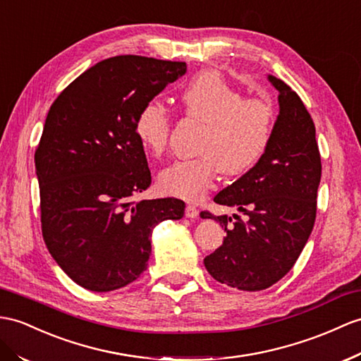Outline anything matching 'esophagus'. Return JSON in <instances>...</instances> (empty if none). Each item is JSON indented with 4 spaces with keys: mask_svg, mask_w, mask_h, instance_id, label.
I'll list each match as a JSON object with an SVG mask.
<instances>
[{
    "mask_svg": "<svg viewBox=\"0 0 361 361\" xmlns=\"http://www.w3.org/2000/svg\"><path fill=\"white\" fill-rule=\"evenodd\" d=\"M185 216L190 219H195L199 216V209L195 205H187L185 208Z\"/></svg>",
    "mask_w": 361,
    "mask_h": 361,
    "instance_id": "34e87169",
    "label": "esophagus"
}]
</instances>
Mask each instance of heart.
I'll return each mask as SVG.
<instances>
[{"instance_id":"obj_1","label":"heart","mask_w":361,"mask_h":361,"mask_svg":"<svg viewBox=\"0 0 361 361\" xmlns=\"http://www.w3.org/2000/svg\"><path fill=\"white\" fill-rule=\"evenodd\" d=\"M187 118L205 124L197 144L199 157L178 161L157 176L165 195L196 202L216 185L219 173L239 178L256 166L271 144L276 109L263 98H245L219 72H202L180 92ZM171 131V116L159 101L145 102L136 114L140 145L161 156Z\"/></svg>"}]
</instances>
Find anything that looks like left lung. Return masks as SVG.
<instances>
[{
  "label": "left lung",
  "mask_w": 361,
  "mask_h": 361,
  "mask_svg": "<svg viewBox=\"0 0 361 361\" xmlns=\"http://www.w3.org/2000/svg\"><path fill=\"white\" fill-rule=\"evenodd\" d=\"M279 90L280 113L267 153L254 169L214 197L243 214L214 216L226 237L204 259L217 282L242 291H262L294 267L310 239L317 214L322 161L315 127L291 87L268 76Z\"/></svg>",
  "instance_id": "obj_1"
}]
</instances>
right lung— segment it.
Listing matches in <instances>:
<instances>
[{
    "label": "right lung",
    "instance_id": "add662e5",
    "mask_svg": "<svg viewBox=\"0 0 361 361\" xmlns=\"http://www.w3.org/2000/svg\"><path fill=\"white\" fill-rule=\"evenodd\" d=\"M187 64L121 55L85 70L59 93L35 152L41 230L51 257L94 293L126 286L147 269L153 228L178 221L176 197L137 200L152 185L135 133L140 107Z\"/></svg>",
    "mask_w": 361,
    "mask_h": 361
}]
</instances>
